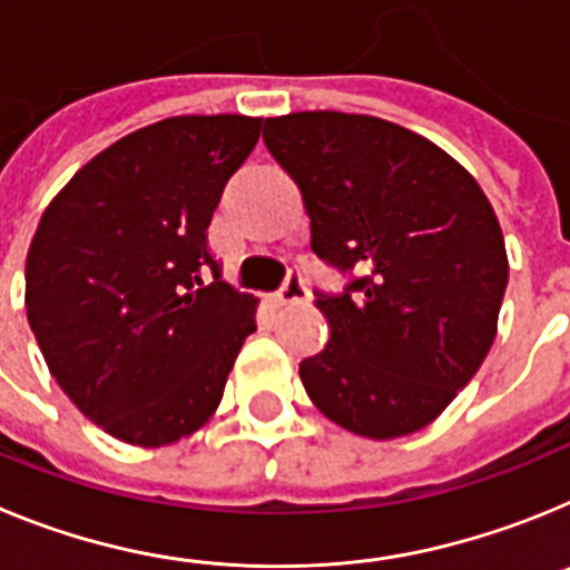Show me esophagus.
I'll list each match as a JSON object with an SVG mask.
<instances>
[{"mask_svg":"<svg viewBox=\"0 0 570 570\" xmlns=\"http://www.w3.org/2000/svg\"><path fill=\"white\" fill-rule=\"evenodd\" d=\"M305 299H308V288H305L302 276L291 271L288 279H285V285H282L279 294H276V305H299V302H305Z\"/></svg>","mask_w":570,"mask_h":570,"instance_id":"1","label":"esophagus"}]
</instances>
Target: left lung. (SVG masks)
Returning a JSON list of instances; mask_svg holds the SVG:
<instances>
[{
    "label": "left lung",
    "instance_id": "left-lung-1",
    "mask_svg": "<svg viewBox=\"0 0 570 570\" xmlns=\"http://www.w3.org/2000/svg\"><path fill=\"white\" fill-rule=\"evenodd\" d=\"M262 139L299 188L316 256L362 274L316 296L331 336L299 362L311 402L365 440L422 431L497 336L508 254L488 196L440 145L376 116H268Z\"/></svg>",
    "mask_w": 570,
    "mask_h": 570
}]
</instances>
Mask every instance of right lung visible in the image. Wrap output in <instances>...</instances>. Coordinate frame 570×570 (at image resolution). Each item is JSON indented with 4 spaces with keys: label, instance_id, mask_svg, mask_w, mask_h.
Returning a JSON list of instances; mask_svg holds the SVG:
<instances>
[{
    "label": "right lung",
    "instance_id": "right-lung-1",
    "mask_svg": "<svg viewBox=\"0 0 570 570\" xmlns=\"http://www.w3.org/2000/svg\"><path fill=\"white\" fill-rule=\"evenodd\" d=\"M259 125L170 116L122 136L70 176L30 239L24 311L48 371L128 445L199 431L256 331L259 299L219 279L205 230Z\"/></svg>",
    "mask_w": 570,
    "mask_h": 570
}]
</instances>
